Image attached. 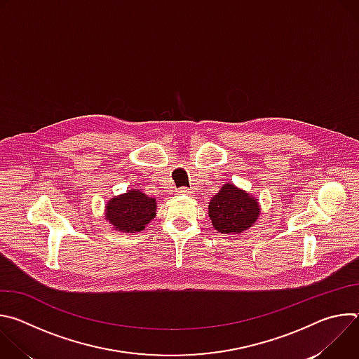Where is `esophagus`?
<instances>
[{"label": "esophagus", "mask_w": 359, "mask_h": 359, "mask_svg": "<svg viewBox=\"0 0 359 359\" xmlns=\"http://www.w3.org/2000/svg\"><path fill=\"white\" fill-rule=\"evenodd\" d=\"M177 191H179L180 194H191V193H193V190L189 189V187H179Z\"/></svg>", "instance_id": "obj_1"}]
</instances>
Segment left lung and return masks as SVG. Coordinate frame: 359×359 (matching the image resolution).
Wrapping results in <instances>:
<instances>
[{
    "mask_svg": "<svg viewBox=\"0 0 359 359\" xmlns=\"http://www.w3.org/2000/svg\"><path fill=\"white\" fill-rule=\"evenodd\" d=\"M260 215L257 198L227 183L209 203L213 227L223 234H237L251 227Z\"/></svg>",
    "mask_w": 359,
    "mask_h": 359,
    "instance_id": "left-lung-1",
    "label": "left lung"
}]
</instances>
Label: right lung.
Segmentation results:
<instances>
[{"label": "right lung", "mask_w": 359, "mask_h": 359, "mask_svg": "<svg viewBox=\"0 0 359 359\" xmlns=\"http://www.w3.org/2000/svg\"><path fill=\"white\" fill-rule=\"evenodd\" d=\"M155 215L156 200L139 190H129L126 194L114 197L107 206V220L123 233L143 230Z\"/></svg>", "instance_id": "add662e5"}]
</instances>
